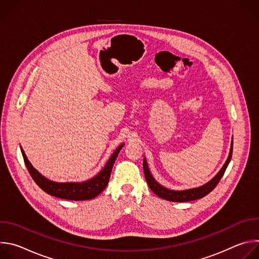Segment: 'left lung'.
Segmentation results:
<instances>
[{
    "label": "left lung",
    "mask_w": 259,
    "mask_h": 259,
    "mask_svg": "<svg viewBox=\"0 0 259 259\" xmlns=\"http://www.w3.org/2000/svg\"><path fill=\"white\" fill-rule=\"evenodd\" d=\"M232 155H233V140H232V145H231V151H230L229 157H228L225 165L223 166V168L219 170V172L210 181L203 184V186L194 188V189L184 190V191H173V190H169V189L161 186V184L153 177V175L149 169V166H147L145 158L143 159V172H144V176H145L146 182H147V184H149L150 189L158 197H160L164 200H167V201H172V202L195 201V200L205 197L206 195H208L210 192H212L215 189L219 180L221 179V177L224 176V174L226 172V169L232 159Z\"/></svg>",
    "instance_id": "1"
}]
</instances>
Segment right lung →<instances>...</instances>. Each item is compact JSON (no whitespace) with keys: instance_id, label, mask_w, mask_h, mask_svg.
Returning a JSON list of instances; mask_svg holds the SVG:
<instances>
[{"instance_id":"add662e5","label":"right lung","mask_w":259,"mask_h":259,"mask_svg":"<svg viewBox=\"0 0 259 259\" xmlns=\"http://www.w3.org/2000/svg\"><path fill=\"white\" fill-rule=\"evenodd\" d=\"M124 143L121 144L118 149L114 152V154L110 156L108 161L106 162L105 166L102 170L93 178L83 181V182H55L51 181L48 178L44 177L39 171H36L30 162L27 160L23 150L21 149L22 157L25 163V166L34 180V182L47 194L64 199V200H71V201H85L91 200L97 197L107 186L110 172H112L114 163L121 151Z\"/></svg>"}]
</instances>
